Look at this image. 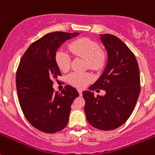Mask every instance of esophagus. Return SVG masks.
Segmentation results:
<instances>
[{
	"mask_svg": "<svg viewBox=\"0 0 155 155\" xmlns=\"http://www.w3.org/2000/svg\"><path fill=\"white\" fill-rule=\"evenodd\" d=\"M78 92H79V95L80 96L82 95V89H78Z\"/></svg>",
	"mask_w": 155,
	"mask_h": 155,
	"instance_id": "obj_1",
	"label": "esophagus"
}]
</instances>
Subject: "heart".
Instances as JSON below:
<instances>
[{
    "instance_id": "heart-1",
    "label": "heart",
    "mask_w": 155,
    "mask_h": 155,
    "mask_svg": "<svg viewBox=\"0 0 155 155\" xmlns=\"http://www.w3.org/2000/svg\"><path fill=\"white\" fill-rule=\"evenodd\" d=\"M70 51L76 57L83 58L87 61L88 68L92 70H101L106 62V56L101 49V46L97 41L88 38H81L75 40L69 45ZM55 61L60 70L67 72L71 64L70 55L64 51L58 50L55 54ZM92 80L89 73L73 72L67 76V81L70 85L77 88H84Z\"/></svg>"
}]
</instances>
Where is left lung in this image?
Here are the masks:
<instances>
[{"mask_svg": "<svg viewBox=\"0 0 155 155\" xmlns=\"http://www.w3.org/2000/svg\"><path fill=\"white\" fill-rule=\"evenodd\" d=\"M107 52V64L101 77L89 90L103 89L104 96L90 91L82 92L89 124L101 130H112L122 126L133 113L140 93V73L134 54L119 38L101 35Z\"/></svg>", "mask_w": 155, "mask_h": 155, "instance_id": "8db88e82", "label": "left lung"}]
</instances>
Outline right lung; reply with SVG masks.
I'll list each match as a JSON object with an SVG mask.
<instances>
[{"label": "right lung", "mask_w": 155, "mask_h": 155, "mask_svg": "<svg viewBox=\"0 0 155 155\" xmlns=\"http://www.w3.org/2000/svg\"><path fill=\"white\" fill-rule=\"evenodd\" d=\"M78 32L54 31L33 42L20 60L16 76L21 109L35 128L46 133L64 130L68 124L71 104L79 97L76 89L66 85L54 91L53 79L61 76L55 61L60 46Z\"/></svg>", "instance_id": "obj_1"}]
</instances>
